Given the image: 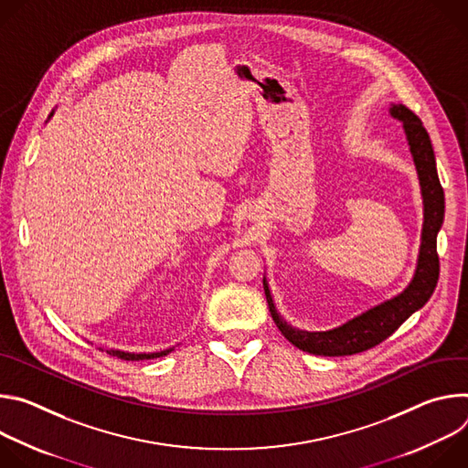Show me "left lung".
Wrapping results in <instances>:
<instances>
[{"instance_id":"1","label":"left lung","mask_w":468,"mask_h":468,"mask_svg":"<svg viewBox=\"0 0 468 468\" xmlns=\"http://www.w3.org/2000/svg\"><path fill=\"white\" fill-rule=\"evenodd\" d=\"M390 114L402 120L413 161L419 172L422 197H424V228L417 272L410 287L396 298L363 313L361 316L346 322L345 325L324 331L307 333L292 329L276 311L269 285L262 280L266 302L271 314L282 331V335L296 348L314 356H352L374 348L402 325L415 311H419L433 294L439 282V253L437 233L444 220V190L439 181L435 154L426 127L420 118L406 105H392Z\"/></svg>"}]
</instances>
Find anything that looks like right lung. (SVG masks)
<instances>
[{
    "label": "right lung",
    "mask_w": 468,
    "mask_h": 468,
    "mask_svg": "<svg viewBox=\"0 0 468 468\" xmlns=\"http://www.w3.org/2000/svg\"><path fill=\"white\" fill-rule=\"evenodd\" d=\"M172 350H165V352H155V354H125V352H114V350H107V354H112L123 361H143V359H154V357H161L166 356Z\"/></svg>",
    "instance_id": "add662e5"
}]
</instances>
